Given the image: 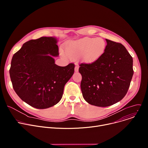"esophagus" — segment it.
<instances>
[{
	"instance_id": "obj_1",
	"label": "esophagus",
	"mask_w": 148,
	"mask_h": 148,
	"mask_svg": "<svg viewBox=\"0 0 148 148\" xmlns=\"http://www.w3.org/2000/svg\"><path fill=\"white\" fill-rule=\"evenodd\" d=\"M78 69H79V66H78V65H76L75 66V72H77V71H78Z\"/></svg>"
}]
</instances>
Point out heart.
Segmentation results:
<instances>
[{
	"label": "heart",
	"instance_id": "heart-1",
	"mask_svg": "<svg viewBox=\"0 0 148 148\" xmlns=\"http://www.w3.org/2000/svg\"><path fill=\"white\" fill-rule=\"evenodd\" d=\"M106 42L100 37H84L73 41L66 47L67 55L71 57L82 56L84 61L92 62L98 59L104 52Z\"/></svg>",
	"mask_w": 148,
	"mask_h": 148
}]
</instances>
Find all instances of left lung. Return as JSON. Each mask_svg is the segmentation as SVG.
<instances>
[{
  "label": "left lung",
  "mask_w": 148,
  "mask_h": 148,
  "mask_svg": "<svg viewBox=\"0 0 148 148\" xmlns=\"http://www.w3.org/2000/svg\"><path fill=\"white\" fill-rule=\"evenodd\" d=\"M104 53L91 64L81 63V89L88 103L105 107L127 93L134 74L133 59L121 43L106 39Z\"/></svg>",
  "instance_id": "left-lung-1"
}]
</instances>
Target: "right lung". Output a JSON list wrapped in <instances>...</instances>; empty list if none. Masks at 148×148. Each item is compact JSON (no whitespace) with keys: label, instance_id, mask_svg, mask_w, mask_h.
<instances>
[{"label":"right lung","instance_id":"add662e5","mask_svg":"<svg viewBox=\"0 0 148 148\" xmlns=\"http://www.w3.org/2000/svg\"><path fill=\"white\" fill-rule=\"evenodd\" d=\"M58 40L41 37L23 44L13 56L9 70L13 89L30 106L46 109L61 99L66 84L73 76L75 65L55 64L59 55Z\"/></svg>","mask_w":148,"mask_h":148}]
</instances>
